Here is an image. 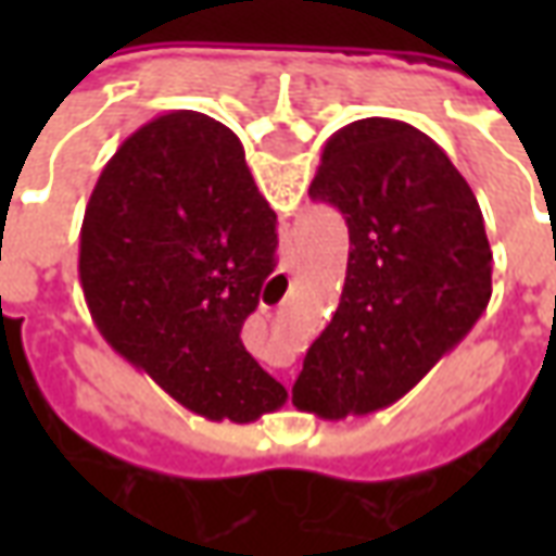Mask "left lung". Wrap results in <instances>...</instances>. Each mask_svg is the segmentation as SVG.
I'll return each instance as SVG.
<instances>
[{
	"label": "left lung",
	"mask_w": 556,
	"mask_h": 556,
	"mask_svg": "<svg viewBox=\"0 0 556 556\" xmlns=\"http://www.w3.org/2000/svg\"><path fill=\"white\" fill-rule=\"evenodd\" d=\"M309 195L349 223L342 298L303 357L291 402L325 419L408 393L491 301V247L473 190L443 148L396 118L327 139Z\"/></svg>",
	"instance_id": "1"
}]
</instances>
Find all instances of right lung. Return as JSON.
Returning <instances> with one entry per match:
<instances>
[{"mask_svg":"<svg viewBox=\"0 0 556 556\" xmlns=\"http://www.w3.org/2000/svg\"><path fill=\"white\" fill-rule=\"evenodd\" d=\"M274 267L277 214L226 125L157 115L103 166L79 229L83 294L103 339L187 410L253 422L286 405L241 342Z\"/></svg>","mask_w":556,"mask_h":556,"instance_id":"add662e5","label":"right lung"}]
</instances>
